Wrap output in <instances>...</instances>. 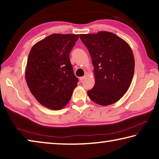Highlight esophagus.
Listing matches in <instances>:
<instances>
[{"instance_id": "esophagus-1", "label": "esophagus", "mask_w": 159, "mask_h": 159, "mask_svg": "<svg viewBox=\"0 0 159 159\" xmlns=\"http://www.w3.org/2000/svg\"><path fill=\"white\" fill-rule=\"evenodd\" d=\"M86 77H87V75H84V76H82V77H80V81H83V80H85V79H86Z\"/></svg>"}]
</instances>
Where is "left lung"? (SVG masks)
<instances>
[{"label":"left lung","instance_id":"obj_1","mask_svg":"<svg viewBox=\"0 0 159 159\" xmlns=\"http://www.w3.org/2000/svg\"><path fill=\"white\" fill-rule=\"evenodd\" d=\"M94 66L95 83L88 90L90 100L100 105L118 101L127 91L134 72L129 45L112 32L80 34Z\"/></svg>","mask_w":159,"mask_h":159}]
</instances>
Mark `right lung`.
Masks as SVG:
<instances>
[{"label": "right lung", "mask_w": 159, "mask_h": 159, "mask_svg": "<svg viewBox=\"0 0 159 159\" xmlns=\"http://www.w3.org/2000/svg\"><path fill=\"white\" fill-rule=\"evenodd\" d=\"M79 34H52L32 47L25 70L30 91L40 104L52 110L64 107L76 87L69 54Z\"/></svg>", "instance_id": "right-lung-1"}]
</instances>
